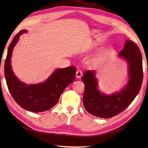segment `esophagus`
Returning a JSON list of instances; mask_svg holds the SVG:
<instances>
[{"label": "esophagus", "mask_w": 148, "mask_h": 148, "mask_svg": "<svg viewBox=\"0 0 148 148\" xmlns=\"http://www.w3.org/2000/svg\"><path fill=\"white\" fill-rule=\"evenodd\" d=\"M82 74H83V72L81 70H77L76 71V76L77 78H80L81 77V76H82Z\"/></svg>", "instance_id": "esophagus-1"}]
</instances>
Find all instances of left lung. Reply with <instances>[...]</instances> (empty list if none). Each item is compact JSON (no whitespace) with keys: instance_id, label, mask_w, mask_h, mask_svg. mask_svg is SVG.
I'll return each instance as SVG.
<instances>
[{"instance_id":"left-lung-1","label":"left lung","mask_w":148,"mask_h":148,"mask_svg":"<svg viewBox=\"0 0 148 148\" xmlns=\"http://www.w3.org/2000/svg\"><path fill=\"white\" fill-rule=\"evenodd\" d=\"M129 65L128 83L120 92L106 95L99 92L94 71H87L81 77L84 84L83 105L86 111L97 117L109 118L127 108L139 93L143 80L141 52L136 43L127 40L124 49L119 53Z\"/></svg>"}]
</instances>
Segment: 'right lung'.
<instances>
[{
    "mask_svg": "<svg viewBox=\"0 0 148 148\" xmlns=\"http://www.w3.org/2000/svg\"><path fill=\"white\" fill-rule=\"evenodd\" d=\"M27 30L20 31L9 46L4 64V74L8 90L12 98L22 108L34 112H44L58 103L65 88L75 79L76 68L70 66L56 69L49 79L39 84L27 85L16 77L12 71L11 58L14 46L20 35Z\"/></svg>",
    "mask_w": 148,
    "mask_h": 148,
    "instance_id": "obj_1",
    "label": "right lung"
}]
</instances>
